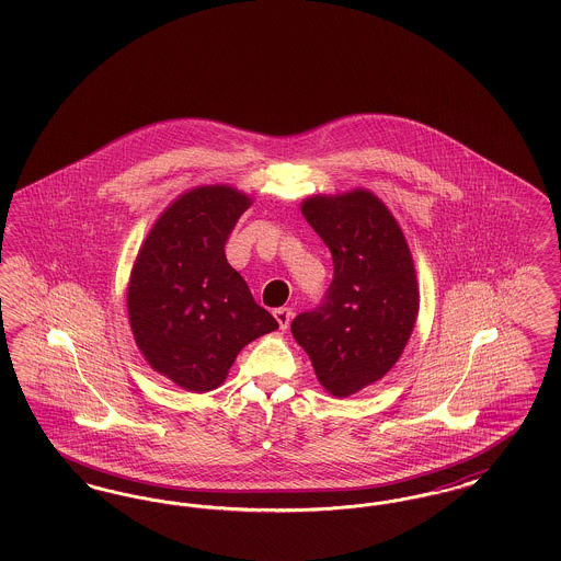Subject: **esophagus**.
<instances>
[{"mask_svg":"<svg viewBox=\"0 0 561 561\" xmlns=\"http://www.w3.org/2000/svg\"><path fill=\"white\" fill-rule=\"evenodd\" d=\"M273 316H275V320L279 323V328H282V330H286V328L290 325V320H293V309H288V307H279V309H275V311H273Z\"/></svg>","mask_w":561,"mask_h":561,"instance_id":"esophagus-1","label":"esophagus"}]
</instances>
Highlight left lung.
<instances>
[{"instance_id": "obj_1", "label": "left lung", "mask_w": 561, "mask_h": 561, "mask_svg": "<svg viewBox=\"0 0 561 561\" xmlns=\"http://www.w3.org/2000/svg\"><path fill=\"white\" fill-rule=\"evenodd\" d=\"M302 214L332 252L334 279L290 330L321 385L347 398L400 359L419 313L414 263L400 225L370 191L311 197Z\"/></svg>"}]
</instances>
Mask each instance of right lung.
I'll return each mask as SVG.
<instances>
[{
    "label": "right lung",
    "instance_id": "add662e5",
    "mask_svg": "<svg viewBox=\"0 0 561 561\" xmlns=\"http://www.w3.org/2000/svg\"><path fill=\"white\" fill-rule=\"evenodd\" d=\"M248 206L236 188H193L161 214L134 263L136 345L156 373L187 391L216 389L241 348L279 328L225 256Z\"/></svg>",
    "mask_w": 561,
    "mask_h": 561
}]
</instances>
